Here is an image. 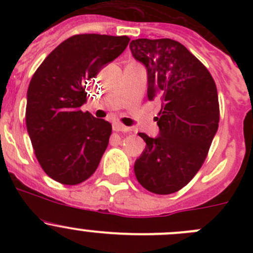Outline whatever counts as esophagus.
<instances>
[{"mask_svg": "<svg viewBox=\"0 0 253 253\" xmlns=\"http://www.w3.org/2000/svg\"><path fill=\"white\" fill-rule=\"evenodd\" d=\"M112 129L116 132H129L131 131V128L127 126H124L122 124H120V122H115V124H112Z\"/></svg>", "mask_w": 253, "mask_h": 253, "instance_id": "34e87169", "label": "esophagus"}]
</instances>
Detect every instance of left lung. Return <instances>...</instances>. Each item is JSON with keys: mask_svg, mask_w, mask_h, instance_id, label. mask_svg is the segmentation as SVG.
Masks as SVG:
<instances>
[{"mask_svg": "<svg viewBox=\"0 0 253 253\" xmlns=\"http://www.w3.org/2000/svg\"><path fill=\"white\" fill-rule=\"evenodd\" d=\"M129 48L147 70L149 100L162 99L159 134L138 133L147 145L134 174L145 190L170 195L192 180L208 154L218 131V91L208 70L178 42L137 39Z\"/></svg>", "mask_w": 253, "mask_h": 253, "instance_id": "1", "label": "left lung"}]
</instances>
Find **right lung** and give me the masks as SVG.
Instances as JSON below:
<instances>
[{
	"mask_svg": "<svg viewBox=\"0 0 253 253\" xmlns=\"http://www.w3.org/2000/svg\"><path fill=\"white\" fill-rule=\"evenodd\" d=\"M129 38L81 34L61 42L33 76L27 93L28 134L42 170L63 185L95 172L111 125L79 110L85 84L127 47Z\"/></svg>",
	"mask_w": 253,
	"mask_h": 253,
	"instance_id": "right-lung-1",
	"label": "right lung"
}]
</instances>
